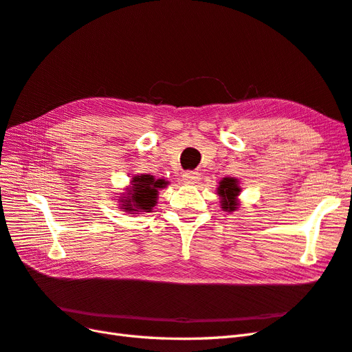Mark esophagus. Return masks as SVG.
<instances>
[{
    "label": "esophagus",
    "instance_id": "1",
    "mask_svg": "<svg viewBox=\"0 0 352 352\" xmlns=\"http://www.w3.org/2000/svg\"><path fill=\"white\" fill-rule=\"evenodd\" d=\"M182 179H184L185 184L194 185V184H198V180L201 179V175L198 172H185L182 175Z\"/></svg>",
    "mask_w": 352,
    "mask_h": 352
}]
</instances>
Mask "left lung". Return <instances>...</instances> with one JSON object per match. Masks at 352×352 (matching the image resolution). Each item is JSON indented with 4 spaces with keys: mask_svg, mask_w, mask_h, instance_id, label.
<instances>
[{
    "mask_svg": "<svg viewBox=\"0 0 352 352\" xmlns=\"http://www.w3.org/2000/svg\"><path fill=\"white\" fill-rule=\"evenodd\" d=\"M242 188L239 186V180L236 177H223L219 182L216 194L220 198V207L223 211L233 212L239 206V194Z\"/></svg>",
    "mask_w": 352,
    "mask_h": 352,
    "instance_id": "obj_1",
    "label": "left lung"
}]
</instances>
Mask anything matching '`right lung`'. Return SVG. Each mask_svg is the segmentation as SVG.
Here are the masks:
<instances>
[{
  "label": "right lung",
  "instance_id": "obj_1",
  "mask_svg": "<svg viewBox=\"0 0 352 352\" xmlns=\"http://www.w3.org/2000/svg\"><path fill=\"white\" fill-rule=\"evenodd\" d=\"M168 185L166 179H155V176L141 173L132 176L131 185L126 186V192L119 197V207L127 214H141L150 212L158 199V190Z\"/></svg>",
  "mask_w": 352,
  "mask_h": 352
}]
</instances>
